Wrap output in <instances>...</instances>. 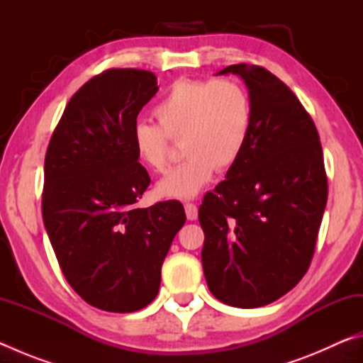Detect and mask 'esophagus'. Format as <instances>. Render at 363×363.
<instances>
[{
    "label": "esophagus",
    "mask_w": 363,
    "mask_h": 363,
    "mask_svg": "<svg viewBox=\"0 0 363 363\" xmlns=\"http://www.w3.org/2000/svg\"><path fill=\"white\" fill-rule=\"evenodd\" d=\"M184 208H186V214H187L189 220H195L196 218H199V208H196L195 203H186L184 205Z\"/></svg>",
    "instance_id": "esophagus-1"
}]
</instances>
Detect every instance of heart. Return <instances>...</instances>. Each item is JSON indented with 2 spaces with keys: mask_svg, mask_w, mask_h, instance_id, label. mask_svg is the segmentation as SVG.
Returning <instances> with one entry per match:
<instances>
[{
  "mask_svg": "<svg viewBox=\"0 0 363 363\" xmlns=\"http://www.w3.org/2000/svg\"><path fill=\"white\" fill-rule=\"evenodd\" d=\"M153 123H138L133 149L153 173L167 171L171 140L182 139L176 169L157 184L168 199H192L211 181L214 171H227L247 147L253 106L248 91L233 79H177L153 107Z\"/></svg>",
  "mask_w": 363,
  "mask_h": 363,
  "instance_id": "1",
  "label": "heart"
}]
</instances>
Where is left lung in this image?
<instances>
[{
    "instance_id": "left-lung-1",
    "label": "left lung",
    "mask_w": 363,
    "mask_h": 363,
    "mask_svg": "<svg viewBox=\"0 0 363 363\" xmlns=\"http://www.w3.org/2000/svg\"><path fill=\"white\" fill-rule=\"evenodd\" d=\"M227 73L247 84L253 123L240 160L200 205L201 262L214 298L253 309L304 277L328 182L317 128L293 91L259 65H229L218 75Z\"/></svg>"
}]
</instances>
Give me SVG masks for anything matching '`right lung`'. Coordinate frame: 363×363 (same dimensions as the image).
Here are the masks:
<instances>
[{"label":"right lung","instance_id":"add662e5","mask_svg":"<svg viewBox=\"0 0 363 363\" xmlns=\"http://www.w3.org/2000/svg\"><path fill=\"white\" fill-rule=\"evenodd\" d=\"M157 77L108 69L67 104L45 158L43 220L69 285L107 312L155 299L171 242L186 223L176 200L138 208L150 177L133 149Z\"/></svg>","mask_w":363,"mask_h":363}]
</instances>
